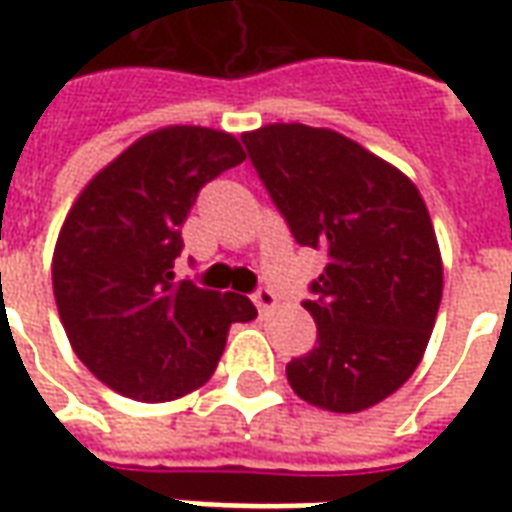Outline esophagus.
<instances>
[{
  "mask_svg": "<svg viewBox=\"0 0 512 512\" xmlns=\"http://www.w3.org/2000/svg\"><path fill=\"white\" fill-rule=\"evenodd\" d=\"M253 303H256V308H259L262 314H270V311L278 306V297H275L273 289L262 286V289H256V295H253Z\"/></svg>",
  "mask_w": 512,
  "mask_h": 512,
  "instance_id": "esophagus-1",
  "label": "esophagus"
}]
</instances>
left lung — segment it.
<instances>
[{
	"instance_id": "obj_1",
	"label": "left lung",
	"mask_w": 512,
	"mask_h": 512,
	"mask_svg": "<svg viewBox=\"0 0 512 512\" xmlns=\"http://www.w3.org/2000/svg\"><path fill=\"white\" fill-rule=\"evenodd\" d=\"M242 143L292 237L328 253L303 303L317 344L286 364L289 386L322 411H366L411 378L436 325L444 264L424 198L333 129L267 123Z\"/></svg>"
}]
</instances>
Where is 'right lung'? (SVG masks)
Here are the masks:
<instances>
[{
	"mask_svg": "<svg viewBox=\"0 0 512 512\" xmlns=\"http://www.w3.org/2000/svg\"><path fill=\"white\" fill-rule=\"evenodd\" d=\"M245 159L234 134L165 126L101 168L68 209L52 256L60 322L79 361L137 402H170L215 375L228 328L256 306L176 281L181 226L206 181Z\"/></svg>",
	"mask_w": 512,
	"mask_h": 512,
	"instance_id": "add662e5",
	"label": "right lung"
}]
</instances>
